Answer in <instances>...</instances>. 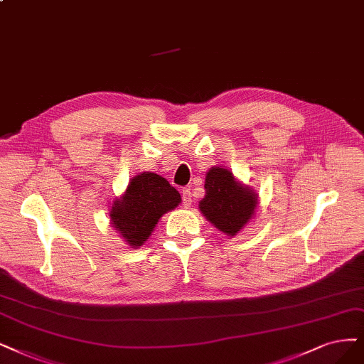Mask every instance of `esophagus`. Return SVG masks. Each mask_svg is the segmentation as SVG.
I'll list each match as a JSON object with an SVG mask.
<instances>
[{
  "label": "esophagus",
  "instance_id": "esophagus-1",
  "mask_svg": "<svg viewBox=\"0 0 364 364\" xmlns=\"http://www.w3.org/2000/svg\"><path fill=\"white\" fill-rule=\"evenodd\" d=\"M181 196H183V205L186 208H189L192 205V192H191V189H183Z\"/></svg>",
  "mask_w": 364,
  "mask_h": 364
}]
</instances>
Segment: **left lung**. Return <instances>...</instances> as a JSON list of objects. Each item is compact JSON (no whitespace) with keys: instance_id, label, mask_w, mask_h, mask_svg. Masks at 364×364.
<instances>
[{"instance_id":"left-lung-1","label":"left lung","mask_w":364,"mask_h":364,"mask_svg":"<svg viewBox=\"0 0 364 364\" xmlns=\"http://www.w3.org/2000/svg\"><path fill=\"white\" fill-rule=\"evenodd\" d=\"M205 196L199 210L223 234L234 237L249 223L258 205V195L235 180L230 169L213 166L205 177Z\"/></svg>"}]
</instances>
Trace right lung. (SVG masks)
Wrapping results in <instances>:
<instances>
[{
    "label": "right lung",
    "mask_w": 364,
    "mask_h": 364,
    "mask_svg": "<svg viewBox=\"0 0 364 364\" xmlns=\"http://www.w3.org/2000/svg\"><path fill=\"white\" fill-rule=\"evenodd\" d=\"M181 203V196L164 177L141 172L129 181L126 192L114 200L111 223L132 247L142 246L159 219Z\"/></svg>",
    "instance_id": "right-lung-1"
}]
</instances>
